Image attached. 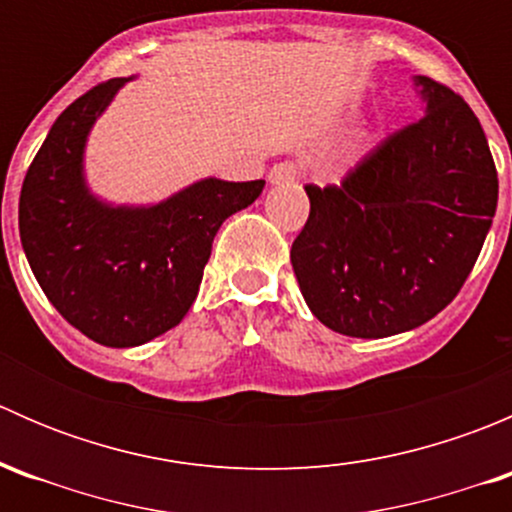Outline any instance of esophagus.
I'll list each match as a JSON object with an SVG mask.
<instances>
[{"instance_id":"obj_1","label":"esophagus","mask_w":512,"mask_h":512,"mask_svg":"<svg viewBox=\"0 0 512 512\" xmlns=\"http://www.w3.org/2000/svg\"><path fill=\"white\" fill-rule=\"evenodd\" d=\"M302 168H299L297 160H280L270 168V183L272 185H285V183H294L299 178Z\"/></svg>"}]
</instances>
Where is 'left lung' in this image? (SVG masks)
Listing matches in <instances>:
<instances>
[{
  "label": "left lung",
  "mask_w": 512,
  "mask_h": 512,
  "mask_svg": "<svg viewBox=\"0 0 512 512\" xmlns=\"http://www.w3.org/2000/svg\"><path fill=\"white\" fill-rule=\"evenodd\" d=\"M426 113L371 148L339 185H304L292 242L304 302L344 337L381 339L436 317L476 265L498 205V170L476 113L418 76Z\"/></svg>",
  "instance_id": "1"
}]
</instances>
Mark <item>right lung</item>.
<instances>
[{
	"instance_id": "obj_1",
	"label": "right lung",
	"mask_w": 512,
	"mask_h": 512,
	"mask_svg": "<svg viewBox=\"0 0 512 512\" xmlns=\"http://www.w3.org/2000/svg\"><path fill=\"white\" fill-rule=\"evenodd\" d=\"M126 81L96 84L56 118L19 195V235L39 287L71 327L118 349L178 327L220 225L265 188V180L208 178L153 208L98 203L81 156L96 116Z\"/></svg>"
}]
</instances>
